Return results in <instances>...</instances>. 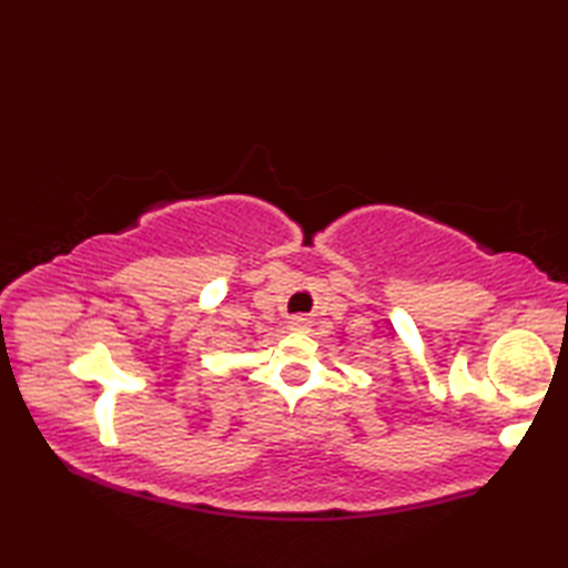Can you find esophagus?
<instances>
[{"label":"esophagus","instance_id":"1","mask_svg":"<svg viewBox=\"0 0 568 568\" xmlns=\"http://www.w3.org/2000/svg\"><path fill=\"white\" fill-rule=\"evenodd\" d=\"M307 327V320L305 317H293L291 320V329H305Z\"/></svg>","mask_w":568,"mask_h":568}]
</instances>
